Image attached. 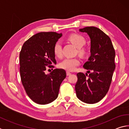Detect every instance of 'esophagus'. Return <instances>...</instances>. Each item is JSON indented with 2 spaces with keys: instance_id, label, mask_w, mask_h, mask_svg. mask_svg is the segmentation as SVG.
Wrapping results in <instances>:
<instances>
[{
  "instance_id": "esophagus-1",
  "label": "esophagus",
  "mask_w": 129,
  "mask_h": 129,
  "mask_svg": "<svg viewBox=\"0 0 129 129\" xmlns=\"http://www.w3.org/2000/svg\"><path fill=\"white\" fill-rule=\"evenodd\" d=\"M71 75V73H70L69 72H68V71H67V75L68 76H70Z\"/></svg>"
}]
</instances>
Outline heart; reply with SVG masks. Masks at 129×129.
<instances>
[{
	"label": "heart",
	"instance_id": "obj_1",
	"mask_svg": "<svg viewBox=\"0 0 129 129\" xmlns=\"http://www.w3.org/2000/svg\"><path fill=\"white\" fill-rule=\"evenodd\" d=\"M69 40L78 48V51L81 54L86 53V50L82 48L86 43V40L84 36L79 34H72L68 37ZM53 53L56 57H61L62 56V45L59 41L54 44L53 47ZM80 60L78 58H66L60 63L61 68L69 71H73L80 64Z\"/></svg>",
	"mask_w": 129,
	"mask_h": 129
}]
</instances>
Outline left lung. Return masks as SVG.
Returning a JSON list of instances; mask_svg holds the SVG:
<instances>
[{
	"label": "left lung",
	"mask_w": 129,
	"mask_h": 129,
	"mask_svg": "<svg viewBox=\"0 0 129 129\" xmlns=\"http://www.w3.org/2000/svg\"><path fill=\"white\" fill-rule=\"evenodd\" d=\"M79 30L90 37L91 54L83 65L89 70L88 77L87 73L77 74L76 95L85 103L95 104L103 99L110 88L115 68V50L110 38L99 28L86 27Z\"/></svg>",
	"instance_id": "8db88e82"
}]
</instances>
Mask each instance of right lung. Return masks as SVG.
<instances>
[{"label": "right lung", "instance_id": "obj_1", "mask_svg": "<svg viewBox=\"0 0 129 129\" xmlns=\"http://www.w3.org/2000/svg\"><path fill=\"white\" fill-rule=\"evenodd\" d=\"M62 34L40 32L24 43L20 52V73L26 93L36 104L51 103L58 97L60 85L66 77L62 69H54L45 74L48 67L56 64L53 53L54 44Z\"/></svg>", "mask_w": 129, "mask_h": 129}]
</instances>
